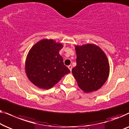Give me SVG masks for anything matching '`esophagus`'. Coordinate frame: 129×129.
I'll return each mask as SVG.
<instances>
[{
	"label": "esophagus",
	"instance_id": "esophagus-1",
	"mask_svg": "<svg viewBox=\"0 0 129 129\" xmlns=\"http://www.w3.org/2000/svg\"><path fill=\"white\" fill-rule=\"evenodd\" d=\"M68 67V68L69 69H70V70L71 71H72V65H69V66Z\"/></svg>",
	"mask_w": 129,
	"mask_h": 129
}]
</instances>
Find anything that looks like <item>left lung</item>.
Returning <instances> with one entry per match:
<instances>
[{
    "instance_id": "left-lung-1",
    "label": "left lung",
    "mask_w": 129,
    "mask_h": 129,
    "mask_svg": "<svg viewBox=\"0 0 129 129\" xmlns=\"http://www.w3.org/2000/svg\"><path fill=\"white\" fill-rule=\"evenodd\" d=\"M77 65L72 73L78 85L85 93L98 90L106 82L109 63L103 51L93 44L75 46Z\"/></svg>"
}]
</instances>
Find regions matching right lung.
<instances>
[{
  "label": "right lung",
  "instance_id": "obj_1",
  "mask_svg": "<svg viewBox=\"0 0 129 129\" xmlns=\"http://www.w3.org/2000/svg\"><path fill=\"white\" fill-rule=\"evenodd\" d=\"M63 47L52 39H43L33 46L27 55L25 71L35 86L48 89L61 80L70 71L64 64L59 51Z\"/></svg>",
  "mask_w": 129,
  "mask_h": 129
}]
</instances>
